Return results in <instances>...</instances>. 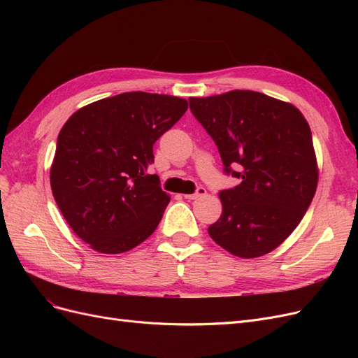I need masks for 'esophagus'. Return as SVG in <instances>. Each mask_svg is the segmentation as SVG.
<instances>
[{"instance_id":"obj_1","label":"esophagus","mask_w":358,"mask_h":358,"mask_svg":"<svg viewBox=\"0 0 358 358\" xmlns=\"http://www.w3.org/2000/svg\"><path fill=\"white\" fill-rule=\"evenodd\" d=\"M206 188L204 187H199L197 189H196V192H192V194H183V197L185 199H188V200H196V199H199V197H203V196H206Z\"/></svg>"}]
</instances>
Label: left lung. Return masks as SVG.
Instances as JSON below:
<instances>
[{"mask_svg":"<svg viewBox=\"0 0 358 358\" xmlns=\"http://www.w3.org/2000/svg\"><path fill=\"white\" fill-rule=\"evenodd\" d=\"M239 185L220 191L221 218L208 231L236 257L273 251L294 231L317 191L310 128L292 104L254 91L189 99Z\"/></svg>","mask_w":358,"mask_h":358,"instance_id":"1","label":"left lung"}]
</instances>
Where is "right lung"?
<instances>
[{
	"label": "right lung",
	"instance_id": "1",
	"mask_svg": "<svg viewBox=\"0 0 358 358\" xmlns=\"http://www.w3.org/2000/svg\"><path fill=\"white\" fill-rule=\"evenodd\" d=\"M187 109L178 96L124 92L82 107L62 127L52 192L73 231L95 251L121 254L155 231L170 197L148 167L154 143Z\"/></svg>",
	"mask_w": 358,
	"mask_h": 358
}]
</instances>
